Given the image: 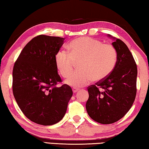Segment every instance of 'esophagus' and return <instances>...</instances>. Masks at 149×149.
<instances>
[{
    "instance_id": "34e87169",
    "label": "esophagus",
    "mask_w": 149,
    "mask_h": 149,
    "mask_svg": "<svg viewBox=\"0 0 149 149\" xmlns=\"http://www.w3.org/2000/svg\"><path fill=\"white\" fill-rule=\"evenodd\" d=\"M72 90H73V92H74V93H77L79 89H77V88H75V87H74V88H73Z\"/></svg>"
}]
</instances>
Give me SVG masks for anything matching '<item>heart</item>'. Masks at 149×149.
Masks as SVG:
<instances>
[{
    "label": "heart",
    "instance_id": "1",
    "mask_svg": "<svg viewBox=\"0 0 149 149\" xmlns=\"http://www.w3.org/2000/svg\"><path fill=\"white\" fill-rule=\"evenodd\" d=\"M68 52L59 50L55 63L62 77H68L76 64L78 71L70 75L65 83L80 87L105 79L114 69L117 52L110 44H103L99 40L84 37L75 39L68 45Z\"/></svg>",
    "mask_w": 149,
    "mask_h": 149
}]
</instances>
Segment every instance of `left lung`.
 <instances>
[{"mask_svg": "<svg viewBox=\"0 0 149 149\" xmlns=\"http://www.w3.org/2000/svg\"><path fill=\"white\" fill-rule=\"evenodd\" d=\"M114 39L117 60L112 72L103 80L88 87L86 110L93 120L102 124L117 122L132 107L137 93V68L132 54L124 42Z\"/></svg>", "mask_w": 149, "mask_h": 149, "instance_id": "8db88e82", "label": "left lung"}]
</instances>
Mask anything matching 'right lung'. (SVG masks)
Returning <instances> with one entry per match:
<instances>
[{"instance_id": "add662e5", "label": "right lung", "mask_w": 149, "mask_h": 149, "mask_svg": "<svg viewBox=\"0 0 149 149\" xmlns=\"http://www.w3.org/2000/svg\"><path fill=\"white\" fill-rule=\"evenodd\" d=\"M64 38L41 35L34 37L22 50L15 62L12 91L24 114L32 122L51 125L60 122L66 112L73 95L69 85L62 82L55 56Z\"/></svg>"}]
</instances>
